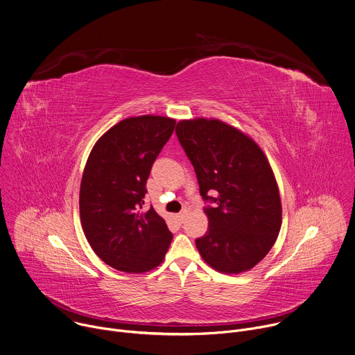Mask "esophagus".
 Masks as SVG:
<instances>
[{
	"label": "esophagus",
	"mask_w": 355,
	"mask_h": 355,
	"mask_svg": "<svg viewBox=\"0 0 355 355\" xmlns=\"http://www.w3.org/2000/svg\"><path fill=\"white\" fill-rule=\"evenodd\" d=\"M187 214H188V211L187 210H184V211H181V213H178L175 217H177V220L180 221V223H182L184 220H185V217H187Z\"/></svg>",
	"instance_id": "34e87169"
}]
</instances>
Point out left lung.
I'll list each match as a JSON object with an SVG mask.
<instances>
[{"instance_id":"1","label":"left lung","mask_w":355,"mask_h":355,"mask_svg":"<svg viewBox=\"0 0 355 355\" xmlns=\"http://www.w3.org/2000/svg\"><path fill=\"white\" fill-rule=\"evenodd\" d=\"M205 200L207 231L195 241L202 259L225 275L248 272L275 245L282 227L276 177L261 146L217 118L181 120L175 128ZM216 190L217 198L208 193Z\"/></svg>"}]
</instances>
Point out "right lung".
Here are the masks:
<instances>
[{
	"label": "right lung",
	"mask_w": 355,
	"mask_h": 355,
	"mask_svg": "<svg viewBox=\"0 0 355 355\" xmlns=\"http://www.w3.org/2000/svg\"><path fill=\"white\" fill-rule=\"evenodd\" d=\"M175 120L130 116L94 144L80 181L79 213L85 237L108 266L125 273L157 268L173 240L153 207L142 211L152 164L170 139Z\"/></svg>",
	"instance_id": "1"
}]
</instances>
